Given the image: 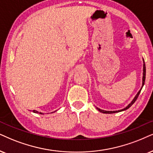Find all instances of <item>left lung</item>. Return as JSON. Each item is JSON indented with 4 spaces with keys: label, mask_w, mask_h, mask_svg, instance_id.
Segmentation results:
<instances>
[{
    "label": "left lung",
    "mask_w": 153,
    "mask_h": 153,
    "mask_svg": "<svg viewBox=\"0 0 153 153\" xmlns=\"http://www.w3.org/2000/svg\"><path fill=\"white\" fill-rule=\"evenodd\" d=\"M143 61H144V60H143ZM146 64H145V63H144V64H143V85H142V88H143V85H144L145 80H146ZM142 88H141V89H140V90L139 91V92H138V94H136V96L135 97H134V99L133 100V101L131 102V103L129 104L127 106V107H126V108H124V109H123L119 110V111H104V110L100 109H99V108H97V109L98 110H99V111H100V112H102V113H104V114H113V113H117V112L122 111H124V110H126V109H128L129 107H131V106L133 105V104H134V102L136 101V100L138 99V95H139V94H140V92L141 90H142Z\"/></svg>",
    "instance_id": "obj_1"
}]
</instances>
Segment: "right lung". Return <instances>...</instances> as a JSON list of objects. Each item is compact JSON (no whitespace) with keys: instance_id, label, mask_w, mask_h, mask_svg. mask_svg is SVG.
<instances>
[{"instance_id":"obj_1","label":"right lung","mask_w":153,"mask_h":153,"mask_svg":"<svg viewBox=\"0 0 153 153\" xmlns=\"http://www.w3.org/2000/svg\"><path fill=\"white\" fill-rule=\"evenodd\" d=\"M33 112H34V113H36V114L39 113L40 114H43L41 113V112H39V111H36V110H33Z\"/></svg>"}]
</instances>
